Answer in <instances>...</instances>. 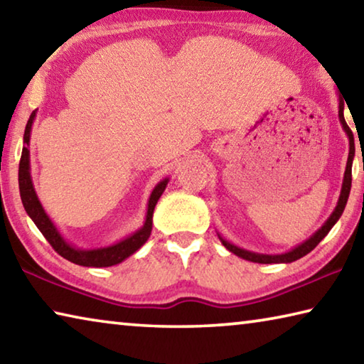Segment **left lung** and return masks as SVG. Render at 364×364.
I'll list each match as a JSON object with an SVG mask.
<instances>
[{
    "label": "left lung",
    "mask_w": 364,
    "mask_h": 364,
    "mask_svg": "<svg viewBox=\"0 0 364 364\" xmlns=\"http://www.w3.org/2000/svg\"><path fill=\"white\" fill-rule=\"evenodd\" d=\"M338 120H341L342 127H343V132L347 133L348 136V144H350V151H348V160H347V168H345V175H343V183H342V191H341V197H338V202L334 208V212L331 213V217L328 218V221L319 228V230L313 234L310 239H306L305 242H301L297 247L286 252V254H279V255H264V254H255V252H249L245 249L237 247V245H234L231 242L225 241L223 237L220 236V241L221 244L225 245V247L232 252L234 255L244 258V260H249V262H254V263H291L299 260V258L305 257L306 254H310V252L316 247V245L323 241V239L328 236V232L331 231V228L337 223V220L341 218V215L343 213V208L347 205V200H348V194H350V188H352V164H353V157H355V139H353V133L350 130L347 122L343 119V101L338 97Z\"/></svg>",
    "instance_id": "8db88e82"
}]
</instances>
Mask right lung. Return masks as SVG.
<instances>
[{"mask_svg": "<svg viewBox=\"0 0 364 364\" xmlns=\"http://www.w3.org/2000/svg\"><path fill=\"white\" fill-rule=\"evenodd\" d=\"M36 117V110H33L32 115L27 122L26 133H23V146L22 147V156L19 162V189H21V199L23 208L28 213V217L33 220L36 228L41 231L43 236L46 237V241L53 245V249L58 252L60 257H64L65 260H69L75 264H82V267H112L125 260L130 255H133L141 245H143L151 236L152 231V215L154 208L159 200V197L167 188L168 178L160 181L156 188H154L152 194L149 197V204H147V213L144 225L139 228L136 232H133L132 236L123 239V241L109 245V247H100V249H77L70 245L65 239L60 236L58 228L53 225V221L43 208L41 202L38 200V196L35 193L32 176H30V132H32V123Z\"/></svg>", "mask_w": 364, "mask_h": 364, "instance_id": "1", "label": "right lung"}]
</instances>
